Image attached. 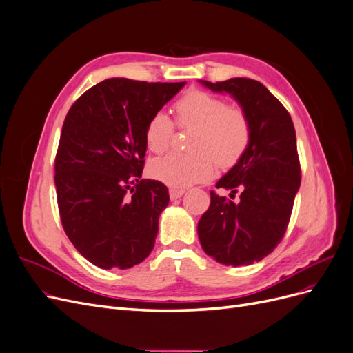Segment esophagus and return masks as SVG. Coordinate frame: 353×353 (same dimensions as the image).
Masks as SVG:
<instances>
[{"label": "esophagus", "mask_w": 353, "mask_h": 353, "mask_svg": "<svg viewBox=\"0 0 353 353\" xmlns=\"http://www.w3.org/2000/svg\"><path fill=\"white\" fill-rule=\"evenodd\" d=\"M184 196V190H179V188H170L169 190V197L170 200H176L179 197Z\"/></svg>", "instance_id": "obj_1"}]
</instances>
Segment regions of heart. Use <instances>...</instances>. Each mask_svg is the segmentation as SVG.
Instances as JSON below:
<instances>
[{
	"label": "heart",
	"instance_id": "heart-1",
	"mask_svg": "<svg viewBox=\"0 0 353 353\" xmlns=\"http://www.w3.org/2000/svg\"><path fill=\"white\" fill-rule=\"evenodd\" d=\"M176 125L193 128L191 153H170L153 160L150 175L172 188H185L208 181L219 168L237 165L249 150L252 125L240 108L227 105L222 99L201 90H190L175 105ZM174 135V122L163 112H156L145 123V145L153 153H163Z\"/></svg>",
	"mask_w": 353,
	"mask_h": 353
}]
</instances>
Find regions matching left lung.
Returning a JSON list of instances; mask_svg holds the SVG:
<instances>
[{"instance_id":"obj_1","label":"left lung","mask_w":353,"mask_h":353,"mask_svg":"<svg viewBox=\"0 0 353 353\" xmlns=\"http://www.w3.org/2000/svg\"><path fill=\"white\" fill-rule=\"evenodd\" d=\"M200 82L236 99L252 125L249 150L216 183L231 194L240 187V201L210 191V206L197 225L200 244L219 263L252 265L283 240L301 187L294 125L284 105L258 81Z\"/></svg>"}]
</instances>
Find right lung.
Returning a JSON list of instances; mask_svg holds the SVG:
<instances>
[{"label":"right lung","instance_id":"right-lung-1","mask_svg":"<svg viewBox=\"0 0 353 353\" xmlns=\"http://www.w3.org/2000/svg\"><path fill=\"white\" fill-rule=\"evenodd\" d=\"M184 85L105 79L66 116L54 165L60 219L74 249L99 268H131L154 248L169 193L160 181L141 179L144 130Z\"/></svg>","mask_w":353,"mask_h":353}]
</instances>
